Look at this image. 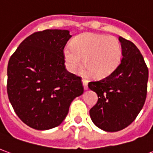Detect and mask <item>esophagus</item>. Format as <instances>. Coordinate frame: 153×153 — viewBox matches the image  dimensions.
<instances>
[{
  "mask_svg": "<svg viewBox=\"0 0 153 153\" xmlns=\"http://www.w3.org/2000/svg\"><path fill=\"white\" fill-rule=\"evenodd\" d=\"M82 82H83V88H84V90L88 89V80L83 79H82Z\"/></svg>",
  "mask_w": 153,
  "mask_h": 153,
  "instance_id": "34e87169",
  "label": "esophagus"
}]
</instances>
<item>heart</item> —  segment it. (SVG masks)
<instances>
[{
  "instance_id": "heart-1",
  "label": "heart",
  "mask_w": 153,
  "mask_h": 153,
  "mask_svg": "<svg viewBox=\"0 0 153 153\" xmlns=\"http://www.w3.org/2000/svg\"><path fill=\"white\" fill-rule=\"evenodd\" d=\"M67 70L76 73L82 66L83 59L85 74L96 78H106L115 71L122 60L120 42L113 36L86 33L78 36L63 51Z\"/></svg>"
}]
</instances>
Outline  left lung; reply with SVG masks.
<instances>
[{
  "label": "left lung",
  "mask_w": 153,
  "mask_h": 153,
  "mask_svg": "<svg viewBox=\"0 0 153 153\" xmlns=\"http://www.w3.org/2000/svg\"><path fill=\"white\" fill-rule=\"evenodd\" d=\"M122 60L111 75L88 83L98 100L89 111L97 127L106 132L120 131L134 121L144 105L148 69L144 59L132 42L119 37Z\"/></svg>",
  "instance_id": "left-lung-1"
}]
</instances>
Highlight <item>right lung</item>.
<instances>
[{
    "label": "right lung",
    "mask_w": 153,
    "mask_h": 153,
    "mask_svg": "<svg viewBox=\"0 0 153 153\" xmlns=\"http://www.w3.org/2000/svg\"><path fill=\"white\" fill-rule=\"evenodd\" d=\"M68 30L34 33L19 44L9 60L7 93L16 115L38 130L60 125L73 100L82 95L81 78L68 72L63 50Z\"/></svg>",
    "instance_id": "1"
}]
</instances>
